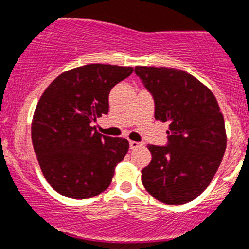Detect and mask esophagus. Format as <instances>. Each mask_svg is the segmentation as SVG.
I'll list each match as a JSON object with an SVG mask.
<instances>
[{"label": "esophagus", "mask_w": 249, "mask_h": 249, "mask_svg": "<svg viewBox=\"0 0 249 249\" xmlns=\"http://www.w3.org/2000/svg\"><path fill=\"white\" fill-rule=\"evenodd\" d=\"M129 145H130V149H131V150H135V149H138V147L141 146V142H139V141L130 140V141H129Z\"/></svg>", "instance_id": "34e87169"}]
</instances>
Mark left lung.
Returning <instances> with one entry per match:
<instances>
[{"mask_svg": "<svg viewBox=\"0 0 249 249\" xmlns=\"http://www.w3.org/2000/svg\"><path fill=\"white\" fill-rule=\"evenodd\" d=\"M154 98L155 119L169 122L167 144L149 145L151 162L141 181L152 197L182 205L200 196L213 178L226 150L223 115L212 91L187 71L135 67Z\"/></svg>", "mask_w": 249, "mask_h": 249, "instance_id": "8db88e82", "label": "left lung"}]
</instances>
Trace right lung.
I'll return each mask as SVG.
<instances>
[{
  "mask_svg": "<svg viewBox=\"0 0 249 249\" xmlns=\"http://www.w3.org/2000/svg\"><path fill=\"white\" fill-rule=\"evenodd\" d=\"M131 67L87 64L64 71L42 94L32 142L44 178L58 194L83 200L108 189L126 155V139L99 134L91 123L109 111L111 88Z\"/></svg>",
  "mask_w": 249,
  "mask_h": 249,
  "instance_id": "right-lung-1",
  "label": "right lung"
}]
</instances>
